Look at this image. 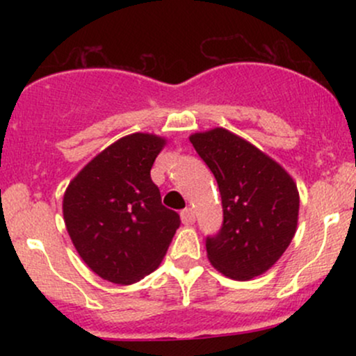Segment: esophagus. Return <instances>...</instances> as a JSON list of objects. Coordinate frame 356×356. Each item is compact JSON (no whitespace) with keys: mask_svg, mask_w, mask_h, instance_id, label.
Listing matches in <instances>:
<instances>
[{"mask_svg":"<svg viewBox=\"0 0 356 356\" xmlns=\"http://www.w3.org/2000/svg\"><path fill=\"white\" fill-rule=\"evenodd\" d=\"M181 218H182V222L189 226V224H194V220H195V212L192 211L191 207H186V209L181 211Z\"/></svg>","mask_w":356,"mask_h":356,"instance_id":"34e87169","label":"esophagus"}]
</instances>
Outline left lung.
Returning <instances> with one entry per match:
<instances>
[{"instance_id":"8db88e82","label":"left lung","mask_w":356,"mask_h":356,"mask_svg":"<svg viewBox=\"0 0 356 356\" xmlns=\"http://www.w3.org/2000/svg\"><path fill=\"white\" fill-rule=\"evenodd\" d=\"M191 144L214 174L222 224L206 238L207 257L232 280L263 275L296 232L300 195L288 172L226 129L194 134Z\"/></svg>"}]
</instances>
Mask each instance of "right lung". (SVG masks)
Returning <instances> with one entry per match:
<instances>
[{
	"label": "right lung",
	"mask_w": 356,
	"mask_h": 356,
	"mask_svg": "<svg viewBox=\"0 0 356 356\" xmlns=\"http://www.w3.org/2000/svg\"><path fill=\"white\" fill-rule=\"evenodd\" d=\"M164 144L149 134L120 138L85 165L65 192L63 218L73 246L93 273L115 284L150 275L181 226L150 179Z\"/></svg>",
	"instance_id": "right-lung-1"
}]
</instances>
